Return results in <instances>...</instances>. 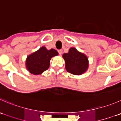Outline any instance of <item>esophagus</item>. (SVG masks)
Wrapping results in <instances>:
<instances>
[{
  "label": "esophagus",
  "mask_w": 121,
  "mask_h": 121,
  "mask_svg": "<svg viewBox=\"0 0 121 121\" xmlns=\"http://www.w3.org/2000/svg\"><path fill=\"white\" fill-rule=\"evenodd\" d=\"M58 52L59 53L60 55H61L62 54V50H58Z\"/></svg>",
  "instance_id": "obj_1"
}]
</instances>
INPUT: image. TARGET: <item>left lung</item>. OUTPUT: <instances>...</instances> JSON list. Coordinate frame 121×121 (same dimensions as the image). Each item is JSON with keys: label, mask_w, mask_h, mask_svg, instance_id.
Masks as SVG:
<instances>
[{"label": "left lung", "mask_w": 121, "mask_h": 121, "mask_svg": "<svg viewBox=\"0 0 121 121\" xmlns=\"http://www.w3.org/2000/svg\"><path fill=\"white\" fill-rule=\"evenodd\" d=\"M67 72L75 75H80L88 68V58L75 48H71L68 53L63 55Z\"/></svg>", "instance_id": "left-lung-1"}]
</instances>
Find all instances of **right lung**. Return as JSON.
I'll return each mask as SVG.
<instances>
[{"mask_svg": "<svg viewBox=\"0 0 121 121\" xmlns=\"http://www.w3.org/2000/svg\"><path fill=\"white\" fill-rule=\"evenodd\" d=\"M57 55L58 52L56 50H48L45 47H42L39 50L28 57L26 62L27 69L33 74H41L49 68L51 58Z\"/></svg>", "mask_w": 121, "mask_h": 121, "instance_id": "obj_1", "label": "right lung"}]
</instances>
